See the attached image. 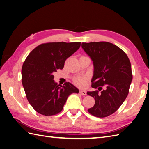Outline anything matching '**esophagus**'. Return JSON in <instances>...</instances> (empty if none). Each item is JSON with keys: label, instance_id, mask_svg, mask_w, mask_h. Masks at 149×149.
Instances as JSON below:
<instances>
[{"label": "esophagus", "instance_id": "1", "mask_svg": "<svg viewBox=\"0 0 149 149\" xmlns=\"http://www.w3.org/2000/svg\"><path fill=\"white\" fill-rule=\"evenodd\" d=\"M79 93L81 94L82 96H86V92L85 91H84V90H80L79 91Z\"/></svg>", "mask_w": 149, "mask_h": 149}]
</instances>
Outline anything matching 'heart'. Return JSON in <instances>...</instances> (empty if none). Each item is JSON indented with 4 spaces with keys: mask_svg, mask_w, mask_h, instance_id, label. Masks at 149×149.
<instances>
[{
    "mask_svg": "<svg viewBox=\"0 0 149 149\" xmlns=\"http://www.w3.org/2000/svg\"><path fill=\"white\" fill-rule=\"evenodd\" d=\"M86 78H83V77H79L76 78L74 81V83L76 85L80 87H83L86 84Z\"/></svg>",
    "mask_w": 149,
    "mask_h": 149,
    "instance_id": "obj_1",
    "label": "heart"
}]
</instances>
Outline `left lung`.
Wrapping results in <instances>:
<instances>
[{"label": "left lung", "mask_w": 149, "mask_h": 149, "mask_svg": "<svg viewBox=\"0 0 149 149\" xmlns=\"http://www.w3.org/2000/svg\"><path fill=\"white\" fill-rule=\"evenodd\" d=\"M84 52L93 61L91 87L102 90L88 91L95 104L88 111L97 118L114 113L127 97L132 80L131 65L125 53L118 46L106 42L82 43Z\"/></svg>", "instance_id": "8db88e82"}]
</instances>
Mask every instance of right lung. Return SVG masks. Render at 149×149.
<instances>
[{"label":"right lung","instance_id":"1","mask_svg":"<svg viewBox=\"0 0 149 149\" xmlns=\"http://www.w3.org/2000/svg\"><path fill=\"white\" fill-rule=\"evenodd\" d=\"M81 42H50L35 48L22 68V82L26 97L39 114L51 116L60 112L71 94L78 93L74 85H58L53 73L63 69L65 62L79 48Z\"/></svg>","mask_w":149,"mask_h":149}]
</instances>
